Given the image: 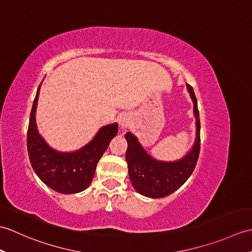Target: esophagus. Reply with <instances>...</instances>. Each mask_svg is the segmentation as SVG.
Returning <instances> with one entry per match:
<instances>
[{
    "mask_svg": "<svg viewBox=\"0 0 252 252\" xmlns=\"http://www.w3.org/2000/svg\"><path fill=\"white\" fill-rule=\"evenodd\" d=\"M129 122H130L129 117L126 116V115L120 116V118H119V125H120V126L122 127V129H125V127H126L127 125H129Z\"/></svg>",
    "mask_w": 252,
    "mask_h": 252,
    "instance_id": "1",
    "label": "esophagus"
}]
</instances>
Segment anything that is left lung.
Segmentation results:
<instances>
[{"label":"left lung","instance_id":"1","mask_svg":"<svg viewBox=\"0 0 252 252\" xmlns=\"http://www.w3.org/2000/svg\"><path fill=\"white\" fill-rule=\"evenodd\" d=\"M187 90L194 103L196 117V140L186 156L178 161H158L145 152L137 138L127 132L126 160L133 187L140 194L151 198H161L172 194L183 185L194 171L200 152V120L194 90L187 84Z\"/></svg>","mask_w":252,"mask_h":252}]
</instances>
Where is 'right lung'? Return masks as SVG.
<instances>
[{
    "instance_id": "obj_1",
    "label": "right lung",
    "mask_w": 252,
    "mask_h": 252,
    "mask_svg": "<svg viewBox=\"0 0 252 252\" xmlns=\"http://www.w3.org/2000/svg\"><path fill=\"white\" fill-rule=\"evenodd\" d=\"M41 85V84H40ZM40 87L32 105L27 147L32 168L40 180L62 194H76L88 189L99 159L118 133V125L100 127L97 134L84 147L73 153H61L51 148L36 130L35 109Z\"/></svg>"
}]
</instances>
